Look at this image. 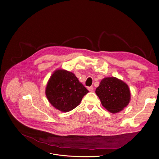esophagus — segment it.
Returning a JSON list of instances; mask_svg holds the SVG:
<instances>
[{
  "mask_svg": "<svg viewBox=\"0 0 159 159\" xmlns=\"http://www.w3.org/2000/svg\"><path fill=\"white\" fill-rule=\"evenodd\" d=\"M88 89L89 91H93V89H94V88H93V87H88Z\"/></svg>",
  "mask_w": 159,
  "mask_h": 159,
  "instance_id": "34e87169",
  "label": "esophagus"
}]
</instances>
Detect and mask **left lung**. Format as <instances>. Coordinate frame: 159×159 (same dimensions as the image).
<instances>
[{"label":"left lung","mask_w":159,"mask_h":159,"mask_svg":"<svg viewBox=\"0 0 159 159\" xmlns=\"http://www.w3.org/2000/svg\"><path fill=\"white\" fill-rule=\"evenodd\" d=\"M96 93L101 104L111 113H118L128 105L130 93L126 84L116 77L102 79Z\"/></svg>","instance_id":"left-lung-1"}]
</instances>
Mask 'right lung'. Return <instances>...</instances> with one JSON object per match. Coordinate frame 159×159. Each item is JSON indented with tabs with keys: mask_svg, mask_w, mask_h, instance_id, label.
<instances>
[{
	"mask_svg": "<svg viewBox=\"0 0 159 159\" xmlns=\"http://www.w3.org/2000/svg\"><path fill=\"white\" fill-rule=\"evenodd\" d=\"M88 92L73 73L62 70L55 71L46 89L49 102L63 112L70 111L79 106Z\"/></svg>",
	"mask_w": 159,
	"mask_h": 159,
	"instance_id": "add662e5",
	"label": "right lung"
}]
</instances>
